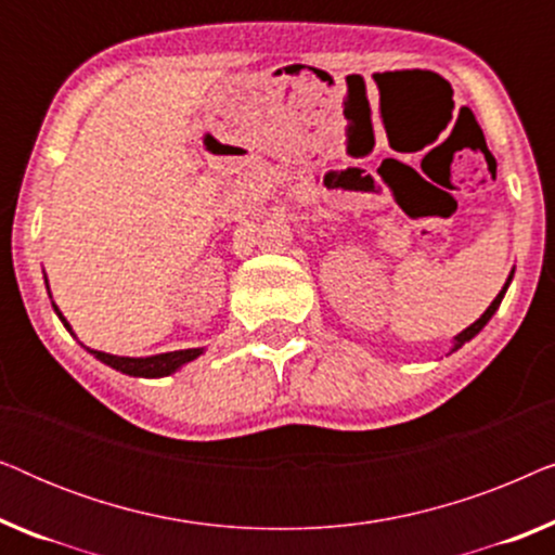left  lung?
<instances>
[{
  "mask_svg": "<svg viewBox=\"0 0 555 555\" xmlns=\"http://www.w3.org/2000/svg\"><path fill=\"white\" fill-rule=\"evenodd\" d=\"M511 280H513V272H511V278H507V280H505L503 291H500V293H498V298H495V300H492V302H490V306H488V310H485V313H482L480 318H477V321H475L473 325H467V328H465V331H462V333H457V336H454V340H452V348H450V353H454V351H457V348H462V346H465V344H467V340H473V338L477 336V333H480V331L485 328V325H488V321H490V318H492V315H495V310L500 308V302H503V298H505V291H507V285H511Z\"/></svg>",
  "mask_w": 555,
  "mask_h": 555,
  "instance_id": "left-lung-1",
  "label": "left lung"
}]
</instances>
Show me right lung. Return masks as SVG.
Instances as JSON below:
<instances>
[{
	"mask_svg": "<svg viewBox=\"0 0 555 555\" xmlns=\"http://www.w3.org/2000/svg\"><path fill=\"white\" fill-rule=\"evenodd\" d=\"M44 283H48V278H44ZM48 293H50V285H48ZM52 308H55V313L60 321L67 331L73 333L70 323L65 321V315L60 313V308L52 302ZM75 336V333H73ZM88 353H93L98 361H103L105 366L120 371V374H128V376H141V378H162V376H169L173 371H179L184 363L199 359L204 353V348H186V351H169V353H156V356H143V359H131V356H113V353H103V351H93V348L86 346Z\"/></svg>",
	"mask_w": 555,
	"mask_h": 555,
	"instance_id": "obj_1",
	"label": "right lung"
}]
</instances>
